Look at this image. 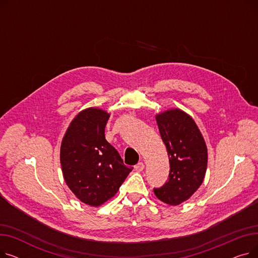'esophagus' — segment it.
Here are the masks:
<instances>
[{"mask_svg": "<svg viewBox=\"0 0 258 258\" xmlns=\"http://www.w3.org/2000/svg\"><path fill=\"white\" fill-rule=\"evenodd\" d=\"M135 169H136L137 171H142V170L144 169V164H143V162H139L138 164L135 165Z\"/></svg>", "mask_w": 258, "mask_h": 258, "instance_id": "esophagus-1", "label": "esophagus"}]
</instances>
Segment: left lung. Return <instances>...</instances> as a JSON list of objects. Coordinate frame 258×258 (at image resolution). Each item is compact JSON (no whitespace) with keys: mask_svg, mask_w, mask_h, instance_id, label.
Returning a JSON list of instances; mask_svg holds the SVG:
<instances>
[{"mask_svg":"<svg viewBox=\"0 0 258 258\" xmlns=\"http://www.w3.org/2000/svg\"><path fill=\"white\" fill-rule=\"evenodd\" d=\"M157 123L169 158L167 182L154 188L156 197L180 205L201 186L207 168V147L194 119L175 108L157 115Z\"/></svg>","mask_w":258,"mask_h":258,"instance_id":"obj_1","label":"left lung"}]
</instances>
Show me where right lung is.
Instances as JSON below:
<instances>
[{
	"mask_svg": "<svg viewBox=\"0 0 258 258\" xmlns=\"http://www.w3.org/2000/svg\"><path fill=\"white\" fill-rule=\"evenodd\" d=\"M108 118L106 112L95 107L80 112L68 127L60 146L67 185L81 202L94 207L113 198L133 170L105 140Z\"/></svg>",
	"mask_w": 258,
	"mask_h": 258,
	"instance_id": "add662e5",
	"label": "right lung"
}]
</instances>
